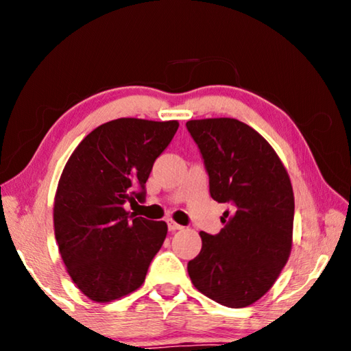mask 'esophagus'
Masks as SVG:
<instances>
[{
  "mask_svg": "<svg viewBox=\"0 0 351 351\" xmlns=\"http://www.w3.org/2000/svg\"><path fill=\"white\" fill-rule=\"evenodd\" d=\"M167 226H169V230H171V232H175V230H181L182 226L175 223L173 219H167Z\"/></svg>",
  "mask_w": 351,
  "mask_h": 351,
  "instance_id": "esophagus-1",
  "label": "esophagus"
}]
</instances>
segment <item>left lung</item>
<instances>
[{
    "label": "left lung",
    "mask_w": 351,
    "mask_h": 351,
    "mask_svg": "<svg viewBox=\"0 0 351 351\" xmlns=\"http://www.w3.org/2000/svg\"><path fill=\"white\" fill-rule=\"evenodd\" d=\"M209 173L210 197L229 203L217 235L199 232L187 271L201 294L245 308L276 283L293 247L294 193L287 169L263 136L230 117L186 123Z\"/></svg>",
    "instance_id": "left-lung-1"
}]
</instances>
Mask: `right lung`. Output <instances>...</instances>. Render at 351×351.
<instances>
[{
  "label": "right lung",
  "instance_id": "obj_1",
  "mask_svg": "<svg viewBox=\"0 0 351 351\" xmlns=\"http://www.w3.org/2000/svg\"><path fill=\"white\" fill-rule=\"evenodd\" d=\"M178 127V121L114 119L93 130L64 165L54 198L56 240L69 277L93 302L108 304L141 288L162 246L167 223L123 204L144 199L153 162Z\"/></svg>",
  "mask_w": 351,
  "mask_h": 351
}]
</instances>
